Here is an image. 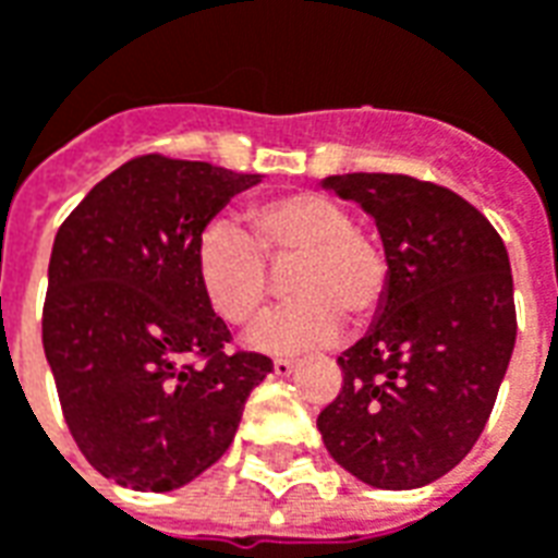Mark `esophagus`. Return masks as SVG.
Instances as JSON below:
<instances>
[{
  "label": "esophagus",
  "instance_id": "34e87169",
  "mask_svg": "<svg viewBox=\"0 0 558 558\" xmlns=\"http://www.w3.org/2000/svg\"><path fill=\"white\" fill-rule=\"evenodd\" d=\"M271 371H275V376H280V379H287V376H292V371H295V362H290V359H275Z\"/></svg>",
  "mask_w": 558,
  "mask_h": 558
}]
</instances>
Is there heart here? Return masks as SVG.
I'll return each mask as SVG.
<instances>
[{
	"mask_svg": "<svg viewBox=\"0 0 558 558\" xmlns=\"http://www.w3.org/2000/svg\"><path fill=\"white\" fill-rule=\"evenodd\" d=\"M251 235L232 220H211L194 247L196 283L211 311L242 326L266 304L268 268H290L287 307L259 316L244 343L268 355H299L328 347L343 316L364 323L383 304L388 263L383 247L355 227L352 211L323 194H287L247 211Z\"/></svg>",
	"mask_w": 558,
	"mask_h": 558,
	"instance_id": "1",
	"label": "heart"
}]
</instances>
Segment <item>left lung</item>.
<instances>
[{
  "mask_svg": "<svg viewBox=\"0 0 558 558\" xmlns=\"http://www.w3.org/2000/svg\"><path fill=\"white\" fill-rule=\"evenodd\" d=\"M374 218L388 287L374 323L338 359L343 388L319 412L328 454L379 490H415L478 442L517 338L499 232L439 184L395 172L323 179Z\"/></svg>",
  "mask_w": 558,
  "mask_h": 558,
  "instance_id": "obj_1",
  "label": "left lung"
}]
</instances>
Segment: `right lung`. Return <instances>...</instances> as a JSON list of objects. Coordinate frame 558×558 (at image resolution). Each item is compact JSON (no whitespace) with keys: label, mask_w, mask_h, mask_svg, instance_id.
<instances>
[{"label":"right lung","mask_w":558,"mask_h":558,"mask_svg":"<svg viewBox=\"0 0 558 558\" xmlns=\"http://www.w3.org/2000/svg\"><path fill=\"white\" fill-rule=\"evenodd\" d=\"M259 182L146 155L95 184L56 232L44 355L68 430L104 478L143 493L191 484L271 374L266 355L223 350L230 331L194 268L203 227Z\"/></svg>","instance_id":"obj_1"}]
</instances>
